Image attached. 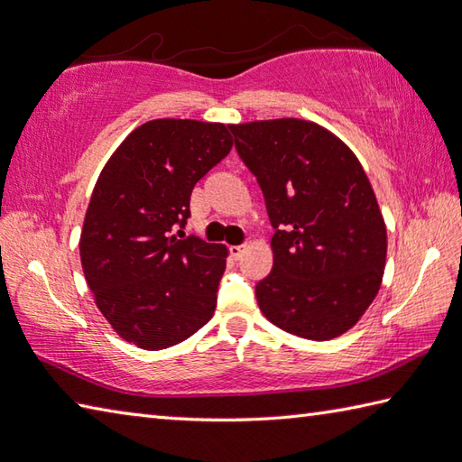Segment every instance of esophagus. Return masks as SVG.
Returning a JSON list of instances; mask_svg holds the SVG:
<instances>
[{
  "label": "esophagus",
  "instance_id": "34e87169",
  "mask_svg": "<svg viewBox=\"0 0 462 462\" xmlns=\"http://www.w3.org/2000/svg\"><path fill=\"white\" fill-rule=\"evenodd\" d=\"M242 254H244V246H230V256L232 258H240L242 256Z\"/></svg>",
  "mask_w": 462,
  "mask_h": 462
}]
</instances>
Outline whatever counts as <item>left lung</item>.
<instances>
[{"instance_id":"left-lung-1","label":"left lung","mask_w":462,"mask_h":462,"mask_svg":"<svg viewBox=\"0 0 462 462\" xmlns=\"http://www.w3.org/2000/svg\"><path fill=\"white\" fill-rule=\"evenodd\" d=\"M230 131L276 228L273 268L256 283L262 313L298 337H339L375 300L385 270L387 228L365 171L318 123L254 121Z\"/></svg>"}]
</instances>
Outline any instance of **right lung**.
<instances>
[{
	"label": "right lung",
	"mask_w": 462,
	"mask_h": 462,
	"mask_svg": "<svg viewBox=\"0 0 462 462\" xmlns=\"http://www.w3.org/2000/svg\"><path fill=\"white\" fill-rule=\"evenodd\" d=\"M232 149L228 126L154 119L121 143L97 179L79 240L85 280L119 336L159 351L214 316L224 244L176 240L194 184Z\"/></svg>",
	"instance_id": "1"
}]
</instances>
